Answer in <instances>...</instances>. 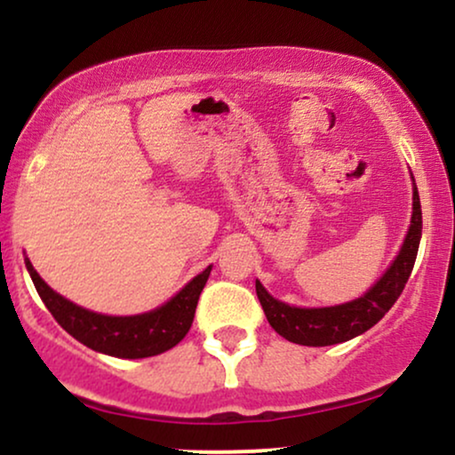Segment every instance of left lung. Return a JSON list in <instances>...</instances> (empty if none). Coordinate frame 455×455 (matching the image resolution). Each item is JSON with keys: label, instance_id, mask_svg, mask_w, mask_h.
<instances>
[{"label": "left lung", "instance_id": "8db88e82", "mask_svg": "<svg viewBox=\"0 0 455 455\" xmlns=\"http://www.w3.org/2000/svg\"><path fill=\"white\" fill-rule=\"evenodd\" d=\"M421 239V203L412 180V216L411 227L402 243L398 257L389 265V269L380 275L377 284L357 299L340 306L329 307H295L271 297L265 286L257 280V295L263 306L269 325L286 338L289 342L304 344V347H329L340 344L368 331L389 312V307L398 301L404 284L415 265L417 250Z\"/></svg>", "mask_w": 455, "mask_h": 455}]
</instances>
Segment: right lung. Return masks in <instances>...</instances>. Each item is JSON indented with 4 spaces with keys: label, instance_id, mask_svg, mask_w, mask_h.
Listing matches in <instances>:
<instances>
[{
    "label": "right lung",
    "instance_id": "right-lung-1",
    "mask_svg": "<svg viewBox=\"0 0 455 455\" xmlns=\"http://www.w3.org/2000/svg\"><path fill=\"white\" fill-rule=\"evenodd\" d=\"M25 267L34 280L40 299L44 301L55 321L72 338H76L78 342L93 348V351L122 359L154 357V355L169 351L184 340L186 333L190 331L192 321H195L198 295H201L212 271L210 265L205 271H201L188 282L173 299H169L156 310L134 316H107L85 310V307L72 304L70 299L55 293L40 278L29 259H25Z\"/></svg>",
    "mask_w": 455,
    "mask_h": 455
}]
</instances>
